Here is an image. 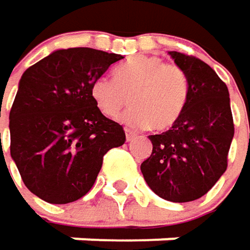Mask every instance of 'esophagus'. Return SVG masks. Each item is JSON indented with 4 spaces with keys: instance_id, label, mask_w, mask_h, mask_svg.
<instances>
[{
    "instance_id": "1",
    "label": "esophagus",
    "mask_w": 250,
    "mask_h": 250,
    "mask_svg": "<svg viewBox=\"0 0 250 250\" xmlns=\"http://www.w3.org/2000/svg\"><path fill=\"white\" fill-rule=\"evenodd\" d=\"M125 135H126V141H131L132 138H135V132L134 131H131V129H125Z\"/></svg>"
}]
</instances>
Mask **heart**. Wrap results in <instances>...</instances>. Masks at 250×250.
Returning a JSON list of instances; mask_svg holds the SVG:
<instances>
[{
	"label": "heart",
	"instance_id": "obj_1",
	"mask_svg": "<svg viewBox=\"0 0 250 250\" xmlns=\"http://www.w3.org/2000/svg\"><path fill=\"white\" fill-rule=\"evenodd\" d=\"M187 74L178 65L159 57L140 55L113 69V80L99 77L91 83L90 96L96 107L115 118L129 96L131 107L121 121L131 126L170 128L181 116L188 97Z\"/></svg>",
	"mask_w": 250,
	"mask_h": 250
}]
</instances>
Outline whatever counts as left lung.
Listing matches in <instances>:
<instances>
[{"instance_id":"8db88e82","label":"left lung","mask_w":250,"mask_h":250,"mask_svg":"<svg viewBox=\"0 0 250 250\" xmlns=\"http://www.w3.org/2000/svg\"><path fill=\"white\" fill-rule=\"evenodd\" d=\"M169 55L187 74L184 110L166 132L150 135L151 156L141 172L154 193L172 202H189L205 195L227 169L234 135L229 90L204 61L172 51Z\"/></svg>"}]
</instances>
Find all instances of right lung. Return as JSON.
Returning <instances> with one entry per match:
<instances>
[{
    "mask_svg": "<svg viewBox=\"0 0 250 250\" xmlns=\"http://www.w3.org/2000/svg\"><path fill=\"white\" fill-rule=\"evenodd\" d=\"M124 60L91 48L58 49L27 68L10 110L11 157L27 189L51 204L84 196L124 128L90 96L91 83Z\"/></svg>",
    "mask_w": 250,
    "mask_h": 250,
    "instance_id": "right-lung-1",
    "label": "right lung"
}]
</instances>
